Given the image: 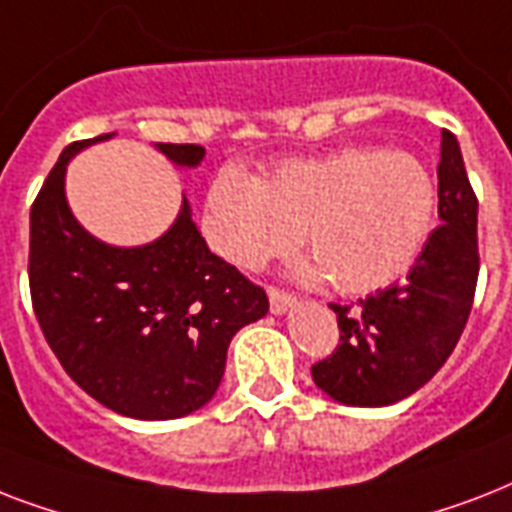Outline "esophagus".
<instances>
[{"label": "esophagus", "instance_id": "34e87169", "mask_svg": "<svg viewBox=\"0 0 512 512\" xmlns=\"http://www.w3.org/2000/svg\"><path fill=\"white\" fill-rule=\"evenodd\" d=\"M268 300H271V313L281 316V313H287L289 308H295L297 297L289 295V292H281V289H268Z\"/></svg>", "mask_w": 512, "mask_h": 512}]
</instances>
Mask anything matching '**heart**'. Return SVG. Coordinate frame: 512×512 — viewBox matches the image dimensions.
I'll list each match as a JSON object with an SVG mask.
<instances>
[{
    "instance_id": "b5f03b06",
    "label": "heart",
    "mask_w": 512,
    "mask_h": 512,
    "mask_svg": "<svg viewBox=\"0 0 512 512\" xmlns=\"http://www.w3.org/2000/svg\"><path fill=\"white\" fill-rule=\"evenodd\" d=\"M436 215L438 183L422 159L350 146L284 162L263 180L228 167L209 185L201 231L241 271H260L303 236L313 257L297 265V276H329L340 295L361 297L412 268Z\"/></svg>"
}]
</instances>
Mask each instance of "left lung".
Here are the masks:
<instances>
[{"label": "left lung", "mask_w": 512, "mask_h": 512, "mask_svg": "<svg viewBox=\"0 0 512 512\" xmlns=\"http://www.w3.org/2000/svg\"><path fill=\"white\" fill-rule=\"evenodd\" d=\"M438 225L404 284L332 305L340 345L313 366V382L345 406H388L420 390L452 356L478 281V201L460 143L441 130Z\"/></svg>", "instance_id": "8db88e82"}]
</instances>
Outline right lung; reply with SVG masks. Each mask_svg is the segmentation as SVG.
<instances>
[{
    "label": "right lung",
    "instance_id": "1",
    "mask_svg": "<svg viewBox=\"0 0 512 512\" xmlns=\"http://www.w3.org/2000/svg\"><path fill=\"white\" fill-rule=\"evenodd\" d=\"M116 132L63 148L31 207V300L68 377L111 412L177 420L212 401L233 335L268 313V297L212 255L185 199L159 239L116 247L68 207V162ZM180 170L201 146L154 143Z\"/></svg>",
    "mask_w": 512,
    "mask_h": 512
}]
</instances>
